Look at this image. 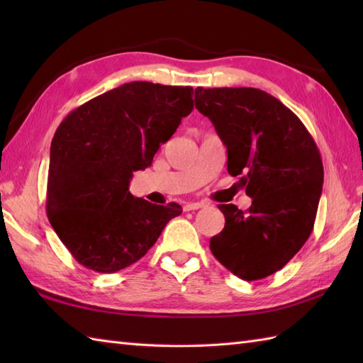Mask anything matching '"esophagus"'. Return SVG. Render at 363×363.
Segmentation results:
<instances>
[{
	"instance_id": "obj_1",
	"label": "esophagus",
	"mask_w": 363,
	"mask_h": 363,
	"mask_svg": "<svg viewBox=\"0 0 363 363\" xmlns=\"http://www.w3.org/2000/svg\"><path fill=\"white\" fill-rule=\"evenodd\" d=\"M204 206H206L204 203H187L186 206H184V211H186V212L198 211V209H201V207H204Z\"/></svg>"
}]
</instances>
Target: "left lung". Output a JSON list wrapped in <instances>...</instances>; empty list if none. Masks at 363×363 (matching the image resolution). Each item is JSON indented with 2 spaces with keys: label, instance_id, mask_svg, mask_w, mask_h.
Instances as JSON below:
<instances>
[{
  "label": "left lung",
  "instance_id": "8db88e82",
  "mask_svg": "<svg viewBox=\"0 0 363 363\" xmlns=\"http://www.w3.org/2000/svg\"><path fill=\"white\" fill-rule=\"evenodd\" d=\"M195 106L228 150L252 204H220L225 229L211 238L221 265L245 281L276 273L312 234L323 190L317 143L279 99L252 87L195 89Z\"/></svg>",
  "mask_w": 363,
  "mask_h": 363
}]
</instances>
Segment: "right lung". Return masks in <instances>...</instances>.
Listing matches in <instances>:
<instances>
[{"label": "right lung", "instance_id": "obj_1", "mask_svg": "<svg viewBox=\"0 0 363 363\" xmlns=\"http://www.w3.org/2000/svg\"><path fill=\"white\" fill-rule=\"evenodd\" d=\"M191 111V87L134 81L76 107L60 123L51 142L46 215L81 265L98 273L133 265L181 215L177 204L134 198L129 182Z\"/></svg>", "mask_w": 363, "mask_h": 363}]
</instances>
